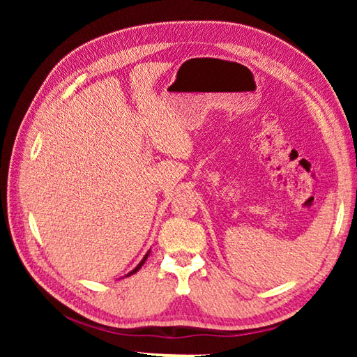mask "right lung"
Returning a JSON list of instances; mask_svg holds the SVG:
<instances>
[{
  "label": "right lung",
  "instance_id": "1",
  "mask_svg": "<svg viewBox=\"0 0 357 357\" xmlns=\"http://www.w3.org/2000/svg\"><path fill=\"white\" fill-rule=\"evenodd\" d=\"M148 255H149V253H146V255H144V258L142 259V261H140V264H138V266H137V268H135L134 271H130V273H129L128 275H132V274H135V273H137V271L142 268V266H143V263H144V261H146V258H148Z\"/></svg>",
  "mask_w": 357,
  "mask_h": 357
}]
</instances>
